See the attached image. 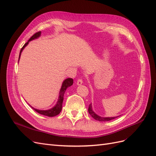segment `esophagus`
<instances>
[{
	"instance_id": "1",
	"label": "esophagus",
	"mask_w": 156,
	"mask_h": 156,
	"mask_svg": "<svg viewBox=\"0 0 156 156\" xmlns=\"http://www.w3.org/2000/svg\"><path fill=\"white\" fill-rule=\"evenodd\" d=\"M82 84H83V81H82L81 79H79V80H77V86L81 85Z\"/></svg>"
}]
</instances>
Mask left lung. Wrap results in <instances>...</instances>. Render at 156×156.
<instances>
[{
    "label": "left lung",
    "instance_id": "left-lung-1",
    "mask_svg": "<svg viewBox=\"0 0 156 156\" xmlns=\"http://www.w3.org/2000/svg\"><path fill=\"white\" fill-rule=\"evenodd\" d=\"M88 112H89V114L91 116L93 117L94 119L98 120V121H100V122L110 121V120L115 119H116V118L120 116H114V117H103V116H99L98 115L96 114L95 112L93 111L92 103H90V104L89 106H88Z\"/></svg>",
    "mask_w": 156,
    "mask_h": 156
}]
</instances>
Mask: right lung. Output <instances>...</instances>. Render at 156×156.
Here are the masks:
<instances>
[{
  "mask_svg": "<svg viewBox=\"0 0 156 156\" xmlns=\"http://www.w3.org/2000/svg\"><path fill=\"white\" fill-rule=\"evenodd\" d=\"M41 36V32H36V34H34L29 39V40L28 41L27 43L23 45V47L22 48V49H21L20 51V56H19V61H20V57H21V55L22 51H23V49H25V48L26 46H27V45L29 44V41H32V40H34L35 39L38 38L39 37H40ZM73 81L72 79L71 78H68L66 79H65L64 81L62 82V86H61L60 90V92H59V96H58V101H56V104L49 109H47V110H40V109H37V108H35L33 107L30 106L33 109L35 110L37 112H38L39 114L41 115H43L47 116H49V117H53L55 116L58 115L59 113L62 111V103H63V100H64V93L66 90V89L71 87L73 84Z\"/></svg>",
  "mask_w": 156,
  "mask_h": 156,
  "instance_id": "obj_1",
  "label": "right lung"
}]
</instances>
